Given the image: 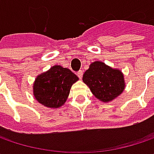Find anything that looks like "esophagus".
Here are the masks:
<instances>
[{
    "label": "esophagus",
    "mask_w": 154,
    "mask_h": 154,
    "mask_svg": "<svg viewBox=\"0 0 154 154\" xmlns=\"http://www.w3.org/2000/svg\"><path fill=\"white\" fill-rule=\"evenodd\" d=\"M77 75H78V77H79L80 79H81V78H82V75H83V71H82V70L79 71V72L77 73Z\"/></svg>",
    "instance_id": "esophagus-1"
}]
</instances>
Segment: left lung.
I'll list each match as a JSON object with an SVG mask.
<instances>
[{"mask_svg": "<svg viewBox=\"0 0 154 154\" xmlns=\"http://www.w3.org/2000/svg\"><path fill=\"white\" fill-rule=\"evenodd\" d=\"M83 82L98 100L109 103L117 98L125 89L124 75L100 61L92 62L83 74Z\"/></svg>", "mask_w": 154, "mask_h": 154, "instance_id": "8db88e82", "label": "left lung"}]
</instances>
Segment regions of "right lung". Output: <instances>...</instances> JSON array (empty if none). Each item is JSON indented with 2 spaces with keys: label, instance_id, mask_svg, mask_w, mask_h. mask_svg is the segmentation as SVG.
<instances>
[{
  "label": "right lung",
  "instance_id": "obj_1",
  "mask_svg": "<svg viewBox=\"0 0 154 154\" xmlns=\"http://www.w3.org/2000/svg\"><path fill=\"white\" fill-rule=\"evenodd\" d=\"M79 78L67 68L55 65L37 76L33 83L35 99L48 108H60L68 99L70 89Z\"/></svg>",
  "mask_w": 154,
  "mask_h": 154
}]
</instances>
